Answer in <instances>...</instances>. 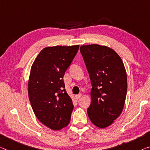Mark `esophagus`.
I'll return each instance as SVG.
<instances>
[{
  "mask_svg": "<svg viewBox=\"0 0 150 150\" xmlns=\"http://www.w3.org/2000/svg\"><path fill=\"white\" fill-rule=\"evenodd\" d=\"M81 96H82V94H76V98L77 100H78V99L80 98V97H81Z\"/></svg>",
  "mask_w": 150,
  "mask_h": 150,
  "instance_id": "esophagus-1",
  "label": "esophagus"
}]
</instances>
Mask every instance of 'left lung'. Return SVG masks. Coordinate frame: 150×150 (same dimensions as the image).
I'll list each match as a JSON object with an SVG mask.
<instances>
[{"mask_svg":"<svg viewBox=\"0 0 150 150\" xmlns=\"http://www.w3.org/2000/svg\"><path fill=\"white\" fill-rule=\"evenodd\" d=\"M80 51L93 86L88 117L94 125L105 128L123 109L127 91L125 66L119 55L107 46L82 45Z\"/></svg>","mask_w":150,"mask_h":150,"instance_id":"left-lung-1","label":"left lung"}]
</instances>
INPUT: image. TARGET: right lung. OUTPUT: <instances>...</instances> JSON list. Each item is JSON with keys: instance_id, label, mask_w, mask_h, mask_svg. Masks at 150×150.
Returning <instances> with one entry per match:
<instances>
[{"instance_id": "obj_1", "label": "right lung", "mask_w": 150, "mask_h": 150, "mask_svg": "<svg viewBox=\"0 0 150 150\" xmlns=\"http://www.w3.org/2000/svg\"><path fill=\"white\" fill-rule=\"evenodd\" d=\"M78 49V45L45 47L32 65L28 83L30 103L38 120L53 130L61 129L70 121L74 105L63 78Z\"/></svg>"}]
</instances>
